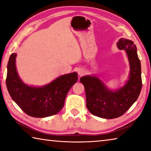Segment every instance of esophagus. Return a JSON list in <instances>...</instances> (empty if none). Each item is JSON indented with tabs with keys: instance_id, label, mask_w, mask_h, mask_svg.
Segmentation results:
<instances>
[{
	"instance_id": "obj_1",
	"label": "esophagus",
	"mask_w": 151,
	"mask_h": 151,
	"mask_svg": "<svg viewBox=\"0 0 151 151\" xmlns=\"http://www.w3.org/2000/svg\"><path fill=\"white\" fill-rule=\"evenodd\" d=\"M78 75L80 76H83V75H84L85 74V70H84V69H83V68H80V69H78Z\"/></svg>"
}]
</instances>
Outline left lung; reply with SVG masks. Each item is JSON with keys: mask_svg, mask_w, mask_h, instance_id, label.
Here are the masks:
<instances>
[{"mask_svg": "<svg viewBox=\"0 0 151 151\" xmlns=\"http://www.w3.org/2000/svg\"><path fill=\"white\" fill-rule=\"evenodd\" d=\"M117 47L126 51L130 65L129 79L124 86L112 91L94 75L80 78L85 86L88 110L103 119H115L124 114L137 100L142 88L141 66L136 45L132 40L121 38Z\"/></svg>", "mask_w": 151, "mask_h": 151, "instance_id": "left-lung-1", "label": "left lung"}]
</instances>
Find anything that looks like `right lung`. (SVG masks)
Here are the masks:
<instances>
[{
  "mask_svg": "<svg viewBox=\"0 0 151 151\" xmlns=\"http://www.w3.org/2000/svg\"><path fill=\"white\" fill-rule=\"evenodd\" d=\"M16 57V53H12L7 65L6 87L12 100L30 116L44 118L58 113L68 91L78 80L77 73L61 75L42 86H29L18 75Z\"/></svg>",
  "mask_w": 151,
  "mask_h": 151,
  "instance_id": "1",
  "label": "right lung"
}]
</instances>
